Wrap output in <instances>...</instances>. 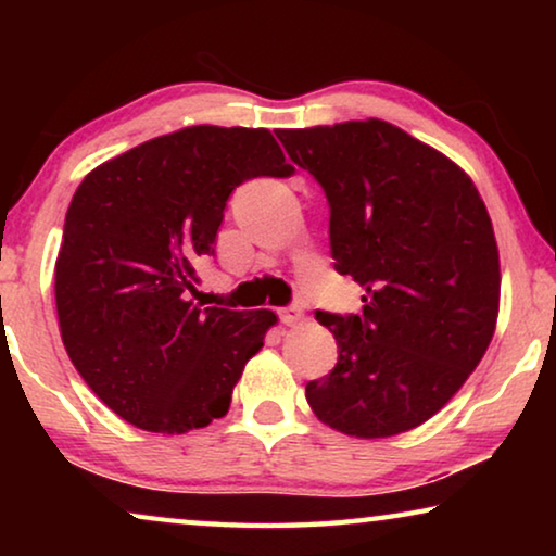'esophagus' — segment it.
<instances>
[{
  "mask_svg": "<svg viewBox=\"0 0 556 556\" xmlns=\"http://www.w3.org/2000/svg\"><path fill=\"white\" fill-rule=\"evenodd\" d=\"M278 318H280V321H283L286 326H293V324H299L301 318H303V308L295 306V303H291V306L278 308Z\"/></svg>",
  "mask_w": 556,
  "mask_h": 556,
  "instance_id": "1",
  "label": "esophagus"
}]
</instances>
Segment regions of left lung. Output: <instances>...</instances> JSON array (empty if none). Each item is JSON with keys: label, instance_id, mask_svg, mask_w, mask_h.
<instances>
[{"label": "left lung", "instance_id": "obj_1", "mask_svg": "<svg viewBox=\"0 0 556 556\" xmlns=\"http://www.w3.org/2000/svg\"><path fill=\"white\" fill-rule=\"evenodd\" d=\"M329 202L333 268L362 286V314L316 311L339 346L311 379L316 417L356 438L430 420L491 344L498 248L473 181L387 121L278 131Z\"/></svg>", "mask_w": 556, "mask_h": 556}]
</instances>
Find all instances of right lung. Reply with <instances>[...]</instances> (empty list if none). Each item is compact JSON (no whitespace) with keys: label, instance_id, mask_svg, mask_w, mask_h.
<instances>
[{"label":"right lung","instance_id":"1","mask_svg":"<svg viewBox=\"0 0 556 556\" xmlns=\"http://www.w3.org/2000/svg\"><path fill=\"white\" fill-rule=\"evenodd\" d=\"M291 174L265 128L189 126L75 189L55 263L60 333L86 384L126 422L179 435L230 409L276 314L202 308L194 273L215 255L235 187Z\"/></svg>","mask_w":556,"mask_h":556}]
</instances>
